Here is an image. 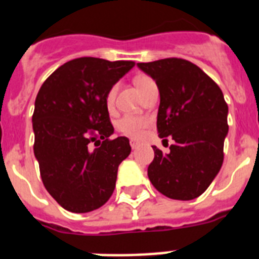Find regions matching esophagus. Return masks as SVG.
I'll use <instances>...</instances> for the list:
<instances>
[{
    "label": "esophagus",
    "instance_id": "34e87169",
    "mask_svg": "<svg viewBox=\"0 0 259 259\" xmlns=\"http://www.w3.org/2000/svg\"><path fill=\"white\" fill-rule=\"evenodd\" d=\"M130 144H131L132 149H136L137 146H139V141H136V140H131L130 141Z\"/></svg>",
    "mask_w": 259,
    "mask_h": 259
}]
</instances>
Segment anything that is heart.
<instances>
[{
  "mask_svg": "<svg viewBox=\"0 0 259 259\" xmlns=\"http://www.w3.org/2000/svg\"><path fill=\"white\" fill-rule=\"evenodd\" d=\"M134 83L136 88L143 93L148 87L154 84L152 77L144 74H137L134 77ZM116 96V85H113L109 89V92L106 93V106L107 109H113L114 102H115ZM149 119L144 118L140 115H132V114H127V115L122 116L116 123V130L122 135H125L128 137H134V139H139L143 136L145 128L149 125Z\"/></svg>",
  "mask_w": 259,
  "mask_h": 259,
  "instance_id": "heart-1",
  "label": "heart"
}]
</instances>
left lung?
<instances>
[{
    "mask_svg": "<svg viewBox=\"0 0 259 259\" xmlns=\"http://www.w3.org/2000/svg\"><path fill=\"white\" fill-rule=\"evenodd\" d=\"M155 80L161 102L157 131L175 143L164 154L153 146L148 176L154 188L172 200L197 198L223 163L228 106L218 84L198 66L182 58L137 63Z\"/></svg>",
    "mask_w": 259,
    "mask_h": 259,
    "instance_id": "left-lung-1",
    "label": "left lung"
}]
</instances>
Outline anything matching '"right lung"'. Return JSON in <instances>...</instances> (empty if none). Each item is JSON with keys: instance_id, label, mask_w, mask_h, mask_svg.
I'll use <instances>...</instances> for the list:
<instances>
[{"instance_id": "add662e5", "label": "right lung", "mask_w": 259, "mask_h": 259, "mask_svg": "<svg viewBox=\"0 0 259 259\" xmlns=\"http://www.w3.org/2000/svg\"><path fill=\"white\" fill-rule=\"evenodd\" d=\"M134 66L132 61L72 59L38 91L32 115L33 152L44 187L68 211H93L113 194L118 167L131 146L124 136L110 140L114 127L106 93ZM93 141L96 148L91 151Z\"/></svg>"}]
</instances>
